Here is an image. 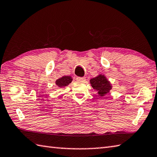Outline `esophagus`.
<instances>
[{"label":"esophagus","mask_w":157,"mask_h":157,"mask_svg":"<svg viewBox=\"0 0 157 157\" xmlns=\"http://www.w3.org/2000/svg\"><path fill=\"white\" fill-rule=\"evenodd\" d=\"M76 80L80 82H84L86 80V78H85L84 77H78V78H76Z\"/></svg>","instance_id":"34e87169"}]
</instances>
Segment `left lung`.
Returning a JSON list of instances; mask_svg holds the SVG:
<instances>
[{"mask_svg": "<svg viewBox=\"0 0 157 157\" xmlns=\"http://www.w3.org/2000/svg\"><path fill=\"white\" fill-rule=\"evenodd\" d=\"M90 83L94 89L98 90L99 95L101 97L109 93L110 90L112 88L110 83L104 75H99L91 79Z\"/></svg>", "mask_w": 157, "mask_h": 157, "instance_id": "left-lung-1", "label": "left lung"}]
</instances>
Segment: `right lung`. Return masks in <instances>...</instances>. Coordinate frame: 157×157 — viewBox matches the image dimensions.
Listing matches in <instances>:
<instances>
[{"label": "right lung", "mask_w": 157, "mask_h": 157, "mask_svg": "<svg viewBox=\"0 0 157 157\" xmlns=\"http://www.w3.org/2000/svg\"><path fill=\"white\" fill-rule=\"evenodd\" d=\"M72 80L73 79L71 78V76H63L62 78L57 79L56 84L58 87L62 88L68 86L72 82Z\"/></svg>", "instance_id": "1"}]
</instances>
